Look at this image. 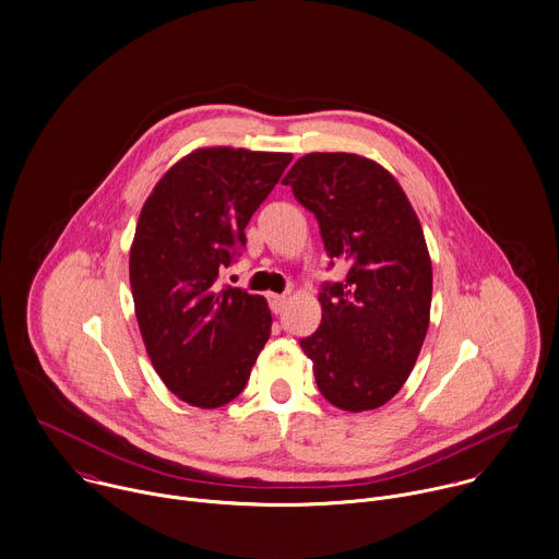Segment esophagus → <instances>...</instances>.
<instances>
[{"mask_svg":"<svg viewBox=\"0 0 559 559\" xmlns=\"http://www.w3.org/2000/svg\"><path fill=\"white\" fill-rule=\"evenodd\" d=\"M269 304H271V310H273L275 314H280V312L284 310V306H286V295H271V297H269Z\"/></svg>","mask_w":559,"mask_h":559,"instance_id":"esophagus-1","label":"esophagus"}]
</instances>
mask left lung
<instances>
[{"label": "left lung", "instance_id": "obj_1", "mask_svg": "<svg viewBox=\"0 0 559 559\" xmlns=\"http://www.w3.org/2000/svg\"><path fill=\"white\" fill-rule=\"evenodd\" d=\"M314 214L328 255L349 264L319 293V330L299 341L321 395L349 413L386 404L415 367L430 321L432 266L404 190L380 164L310 153L282 179Z\"/></svg>", "mask_w": 559, "mask_h": 559}]
</instances>
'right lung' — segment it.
Here are the masks:
<instances>
[{
	"instance_id": "add662e5",
	"label": "right lung",
	"mask_w": 559,
	"mask_h": 559,
	"mask_svg": "<svg viewBox=\"0 0 559 559\" xmlns=\"http://www.w3.org/2000/svg\"><path fill=\"white\" fill-rule=\"evenodd\" d=\"M290 159L199 148L159 179L142 207L129 260L135 317L155 371L192 406L238 397L271 336L266 299L221 286L218 273L247 245V223Z\"/></svg>"
}]
</instances>
